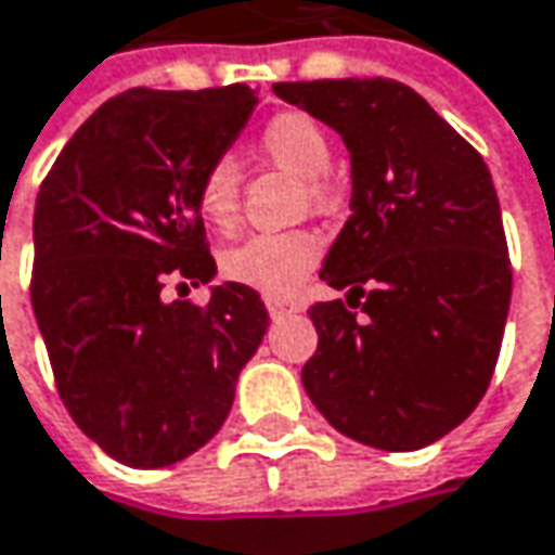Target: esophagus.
<instances>
[{"label": "esophagus", "instance_id": "obj_1", "mask_svg": "<svg viewBox=\"0 0 555 555\" xmlns=\"http://www.w3.org/2000/svg\"><path fill=\"white\" fill-rule=\"evenodd\" d=\"M267 310H270V317H285V313H295L301 307L292 301H282V298H267Z\"/></svg>", "mask_w": 555, "mask_h": 555}]
</instances>
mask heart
<instances>
[{"mask_svg": "<svg viewBox=\"0 0 555 555\" xmlns=\"http://www.w3.org/2000/svg\"><path fill=\"white\" fill-rule=\"evenodd\" d=\"M257 149L270 164L301 177L307 202L328 210L338 198V189L328 177L332 139L317 117L307 111H279L263 124ZM198 210L210 227L232 230L242 214V173L232 157H214L195 189ZM323 238L310 230L254 232L242 245L223 257V273L242 285H251L263 295H292L304 276L320 263Z\"/></svg>", "mask_w": 555, "mask_h": 555, "instance_id": "obj_1", "label": "heart"}]
</instances>
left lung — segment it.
Returning <instances> with one entry per match:
<instances>
[{"mask_svg": "<svg viewBox=\"0 0 555 555\" xmlns=\"http://www.w3.org/2000/svg\"><path fill=\"white\" fill-rule=\"evenodd\" d=\"M279 99L341 133L350 217L320 276L348 298L307 313L320 345L304 391L341 435L420 450L485 398L513 267L485 157L398 80L276 83Z\"/></svg>", "mask_w": 555, "mask_h": 555, "instance_id": "left-lung-1", "label": "left lung"}]
</instances>
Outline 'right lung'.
<instances>
[{"label":"right lung","instance_id":"add662e5","mask_svg":"<svg viewBox=\"0 0 555 555\" xmlns=\"http://www.w3.org/2000/svg\"><path fill=\"white\" fill-rule=\"evenodd\" d=\"M245 83L127 89L55 157L34 214L30 301L70 420L124 466L205 447L270 325L260 295L217 285L207 307L164 288L217 273L195 189L251 117Z\"/></svg>","mask_w":555,"mask_h":555}]
</instances>
